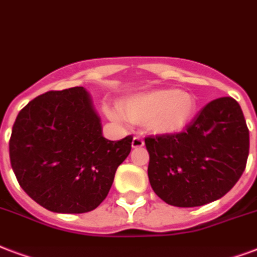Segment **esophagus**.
Here are the masks:
<instances>
[{"label":"esophagus","instance_id":"obj_1","mask_svg":"<svg viewBox=\"0 0 257 257\" xmlns=\"http://www.w3.org/2000/svg\"><path fill=\"white\" fill-rule=\"evenodd\" d=\"M144 146V140L142 136H135L132 140V148H142Z\"/></svg>","mask_w":257,"mask_h":257}]
</instances>
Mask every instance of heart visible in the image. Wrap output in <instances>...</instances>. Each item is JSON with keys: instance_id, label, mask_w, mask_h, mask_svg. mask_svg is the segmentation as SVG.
<instances>
[{"instance_id": "obj_1", "label": "heart", "mask_w": 257, "mask_h": 257, "mask_svg": "<svg viewBox=\"0 0 257 257\" xmlns=\"http://www.w3.org/2000/svg\"><path fill=\"white\" fill-rule=\"evenodd\" d=\"M125 117L135 124H146L156 135L170 136L182 132L191 122L197 110V101L191 93L171 87L148 90L131 95L121 103ZM107 117L121 121L122 115L113 107H106Z\"/></svg>"}]
</instances>
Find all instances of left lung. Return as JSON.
<instances>
[{"mask_svg": "<svg viewBox=\"0 0 257 257\" xmlns=\"http://www.w3.org/2000/svg\"><path fill=\"white\" fill-rule=\"evenodd\" d=\"M148 178L155 194L178 207L220 199L237 183L249 154V131L236 99L201 109L185 132L147 137Z\"/></svg>", "mask_w": 257, "mask_h": 257, "instance_id": "1", "label": "left lung"}]
</instances>
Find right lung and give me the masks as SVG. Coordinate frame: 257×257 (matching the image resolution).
<instances>
[{
  "label": "right lung",
  "instance_id": "1",
  "mask_svg": "<svg viewBox=\"0 0 257 257\" xmlns=\"http://www.w3.org/2000/svg\"><path fill=\"white\" fill-rule=\"evenodd\" d=\"M132 148V136L110 142L81 86L48 91L20 111L9 156L21 189L55 213L94 210L106 198L117 167Z\"/></svg>",
  "mask_w": 257,
  "mask_h": 257
}]
</instances>
